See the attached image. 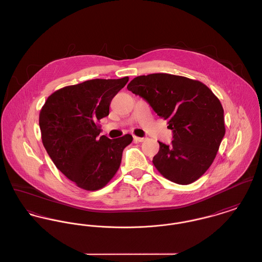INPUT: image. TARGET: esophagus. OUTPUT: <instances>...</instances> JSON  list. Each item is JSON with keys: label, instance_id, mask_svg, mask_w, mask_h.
<instances>
[{"label": "esophagus", "instance_id": "obj_1", "mask_svg": "<svg viewBox=\"0 0 262 262\" xmlns=\"http://www.w3.org/2000/svg\"><path fill=\"white\" fill-rule=\"evenodd\" d=\"M134 140H135L136 142H144V141H146V138L134 136Z\"/></svg>", "mask_w": 262, "mask_h": 262}]
</instances>
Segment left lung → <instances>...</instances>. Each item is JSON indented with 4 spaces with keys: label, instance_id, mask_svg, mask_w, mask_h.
<instances>
[{
    "label": "left lung",
    "instance_id": "obj_1",
    "mask_svg": "<svg viewBox=\"0 0 262 262\" xmlns=\"http://www.w3.org/2000/svg\"><path fill=\"white\" fill-rule=\"evenodd\" d=\"M128 91L146 99L172 130L170 146L162 142L152 164L178 184L201 178L214 162L226 128L219 98L199 81L165 73L134 78Z\"/></svg>",
    "mask_w": 262,
    "mask_h": 262
}]
</instances>
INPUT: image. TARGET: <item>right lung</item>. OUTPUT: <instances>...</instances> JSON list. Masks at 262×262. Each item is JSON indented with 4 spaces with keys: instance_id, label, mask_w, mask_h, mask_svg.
<instances>
[{
    "instance_id": "add662e5",
    "label": "right lung",
    "mask_w": 262,
    "mask_h": 262,
    "mask_svg": "<svg viewBox=\"0 0 262 262\" xmlns=\"http://www.w3.org/2000/svg\"><path fill=\"white\" fill-rule=\"evenodd\" d=\"M128 77L95 79L64 86L46 99L39 113L43 146L57 168L78 187L95 191L117 172L133 137H98L99 120L110 114L112 98Z\"/></svg>"
}]
</instances>
